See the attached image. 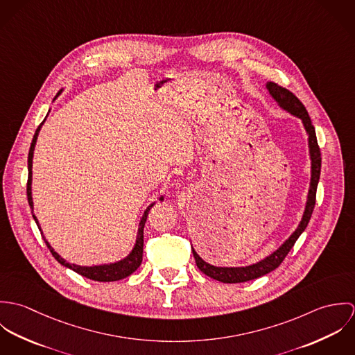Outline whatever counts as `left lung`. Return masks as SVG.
I'll return each mask as SVG.
<instances>
[{
  "instance_id": "8db88e82",
  "label": "left lung",
  "mask_w": 355,
  "mask_h": 355,
  "mask_svg": "<svg viewBox=\"0 0 355 355\" xmlns=\"http://www.w3.org/2000/svg\"><path fill=\"white\" fill-rule=\"evenodd\" d=\"M266 87L269 90L270 96L277 101V103L283 109L288 110L290 113L295 114L297 117H300L302 120L306 132L309 135V148H310V158H311V182H310V190H309V196H307V203H306L302 221L298 225V228L295 230V232L275 253L270 254L269 257H266L265 259H262L254 265L245 266V268H217V266H213V265L205 262L202 258L193 249V254H194L198 269L206 276H209L214 280H218L221 283H243V282L253 280V279L261 277V276L275 270L283 262L286 255L290 253V250L295 245L297 239L300 238V235L307 227L311 213L314 210V205H315L317 184H318L320 172H321V153H320V146L317 144L314 125L311 124V120L309 117V113H307L304 103L300 101L297 98V96H294L290 90H287L286 87L279 86L277 83H273V82H269L266 85Z\"/></svg>"
}]
</instances>
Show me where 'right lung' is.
I'll return each mask as SVG.
<instances>
[{
    "label": "right lung",
    "instance_id": "right-lung-1",
    "mask_svg": "<svg viewBox=\"0 0 355 355\" xmlns=\"http://www.w3.org/2000/svg\"><path fill=\"white\" fill-rule=\"evenodd\" d=\"M60 94V93H58ZM57 94V96H58ZM45 121V120H44ZM42 121V123H44ZM42 123L40 124V127L37 128L35 134H34V138H33V142H31V146H30V152H28V179H27V198H28V205L33 207V198H31V168H33V154H34V148H35V142H37V137H38V132L41 130V125ZM162 200V197L159 198ZM154 203H152L144 213V217L139 223V231H138V238H137V243L132 249V252L130 253V255L119 262H114V263H109V265H97V266H79V265H73V263H69L67 262L65 259H62L58 254L55 253L51 248V245L46 242V246L49 248L51 253L53 254V257L64 266L75 270L76 273L90 279V280H96V282H116V280H121L127 276H130L131 273H134L142 263V255H144V228H145V223H146V218H148V214L152 209V206ZM35 223L38 224L37 221V217L33 214ZM40 227V225H38Z\"/></svg>",
    "mask_w": 355,
    "mask_h": 355
}]
</instances>
